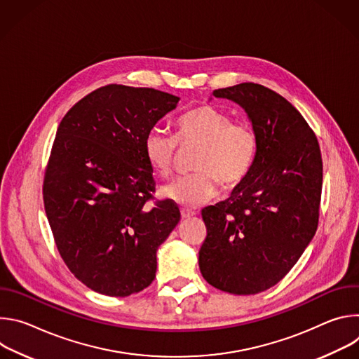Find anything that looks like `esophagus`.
Here are the masks:
<instances>
[{
	"label": "esophagus",
	"mask_w": 359,
	"mask_h": 359,
	"mask_svg": "<svg viewBox=\"0 0 359 359\" xmlns=\"http://www.w3.org/2000/svg\"><path fill=\"white\" fill-rule=\"evenodd\" d=\"M194 216V212H190V210H182V219H189Z\"/></svg>",
	"instance_id": "obj_1"
}]
</instances>
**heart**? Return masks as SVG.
I'll return each mask as SVG.
<instances>
[{
  "mask_svg": "<svg viewBox=\"0 0 359 359\" xmlns=\"http://www.w3.org/2000/svg\"><path fill=\"white\" fill-rule=\"evenodd\" d=\"M176 138L183 146H200L191 165L196 172L163 189L165 197L187 209L213 198L219 183L227 190L241 184L257 158L254 129L247 123H233L230 115L212 105L182 115L176 122ZM143 150L153 170L162 177L172 176L177 156L173 136L153 129L144 137Z\"/></svg>",
  "mask_w": 359,
  "mask_h": 359,
  "instance_id": "obj_1",
  "label": "heart"
}]
</instances>
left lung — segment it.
I'll return each instance as SVG.
<instances>
[{
  "label": "left lung",
  "instance_id": "1",
  "mask_svg": "<svg viewBox=\"0 0 359 359\" xmlns=\"http://www.w3.org/2000/svg\"><path fill=\"white\" fill-rule=\"evenodd\" d=\"M244 109L259 150L230 197L201 210L208 229L198 267L210 285L236 295L266 291L298 262L317 231L323 189L318 140L274 90L244 82L216 89Z\"/></svg>",
  "mask_w": 359,
  "mask_h": 359
}]
</instances>
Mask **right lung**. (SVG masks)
Returning <instances> with one entry per match:
<instances>
[{"label": "right lung", "mask_w": 359, "mask_h": 359, "mask_svg": "<svg viewBox=\"0 0 359 359\" xmlns=\"http://www.w3.org/2000/svg\"><path fill=\"white\" fill-rule=\"evenodd\" d=\"M180 97L151 88L102 86L61 121L43 179L45 213L58 251L88 288L128 297L151 284L156 251L180 220L159 200L146 135Z\"/></svg>", "instance_id": "obj_1"}]
</instances>
